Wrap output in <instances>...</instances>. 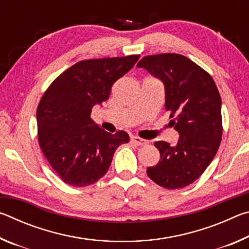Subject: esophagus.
I'll list each match as a JSON object with an SVG mask.
<instances>
[{"label": "esophagus", "mask_w": 249, "mask_h": 249, "mask_svg": "<svg viewBox=\"0 0 249 249\" xmlns=\"http://www.w3.org/2000/svg\"><path fill=\"white\" fill-rule=\"evenodd\" d=\"M130 142H132V144L137 145V146H145L148 144V142H147L146 140H142V138L137 137V136L130 137Z\"/></svg>", "instance_id": "34e87169"}]
</instances>
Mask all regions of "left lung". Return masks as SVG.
<instances>
[{"instance_id":"1","label":"left lung","mask_w":249,"mask_h":249,"mask_svg":"<svg viewBox=\"0 0 249 249\" xmlns=\"http://www.w3.org/2000/svg\"><path fill=\"white\" fill-rule=\"evenodd\" d=\"M165 84L166 111L180 135L177 145L159 141L156 166L147 168L155 183L166 189L191 184L203 174L222 141L221 96L213 78L179 53L146 56L137 64Z\"/></svg>"}]
</instances>
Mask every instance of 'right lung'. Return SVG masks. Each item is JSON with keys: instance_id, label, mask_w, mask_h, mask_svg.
<instances>
[{"instance_id": "1", "label": "right lung", "mask_w": 249, "mask_h": 249, "mask_svg": "<svg viewBox=\"0 0 249 249\" xmlns=\"http://www.w3.org/2000/svg\"><path fill=\"white\" fill-rule=\"evenodd\" d=\"M140 54L82 60L64 71L45 91L37 107L38 144L49 165L73 187L93 184L107 174L117 147L128 134H111L91 119L112 86L133 68Z\"/></svg>"}]
</instances>
